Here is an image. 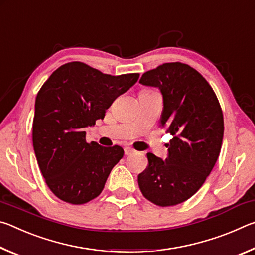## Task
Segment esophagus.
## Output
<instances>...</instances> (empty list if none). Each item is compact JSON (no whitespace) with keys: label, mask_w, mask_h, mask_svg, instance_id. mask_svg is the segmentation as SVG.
<instances>
[{"label":"esophagus","mask_w":255,"mask_h":255,"mask_svg":"<svg viewBox=\"0 0 255 255\" xmlns=\"http://www.w3.org/2000/svg\"><path fill=\"white\" fill-rule=\"evenodd\" d=\"M133 153H135V149L131 147H125V155H131Z\"/></svg>","instance_id":"34e87169"}]
</instances>
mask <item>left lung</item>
<instances>
[{"mask_svg":"<svg viewBox=\"0 0 255 255\" xmlns=\"http://www.w3.org/2000/svg\"><path fill=\"white\" fill-rule=\"evenodd\" d=\"M139 83L163 96L159 126L173 138L165 161L147 153L148 165L138 175L146 199L159 207L179 205L201 188L219 156L224 117L213 88L187 64L164 63L141 75Z\"/></svg>","mask_w":255,"mask_h":255,"instance_id":"1","label":"left lung"}]
</instances>
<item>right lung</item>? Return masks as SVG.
<instances>
[{
	"label": "right lung",
	"instance_id": "1",
	"mask_svg": "<svg viewBox=\"0 0 255 255\" xmlns=\"http://www.w3.org/2000/svg\"><path fill=\"white\" fill-rule=\"evenodd\" d=\"M138 77V73L103 74L84 63L71 62L41 86L34 105L33 149L47 185L60 200L83 205L102 192L124 149L86 143L84 128L105 118L108 108Z\"/></svg>",
	"mask_w": 255,
	"mask_h": 255
}]
</instances>
